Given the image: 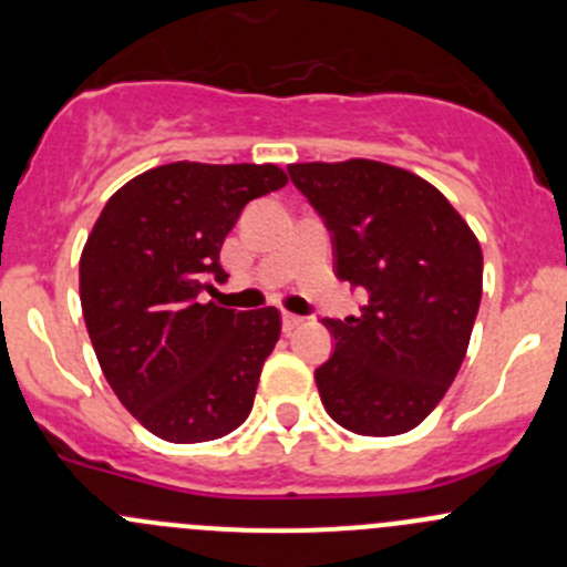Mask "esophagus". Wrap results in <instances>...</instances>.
I'll use <instances>...</instances> for the list:
<instances>
[{
  "label": "esophagus",
  "mask_w": 567,
  "mask_h": 567,
  "mask_svg": "<svg viewBox=\"0 0 567 567\" xmlns=\"http://www.w3.org/2000/svg\"><path fill=\"white\" fill-rule=\"evenodd\" d=\"M301 320H305V318L293 316V312H282V331H288V334H290L293 329H299Z\"/></svg>",
  "instance_id": "34e87169"
}]
</instances>
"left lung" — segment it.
<instances>
[{"instance_id": "left-lung-1", "label": "left lung", "mask_w": 567, "mask_h": 567, "mask_svg": "<svg viewBox=\"0 0 567 567\" xmlns=\"http://www.w3.org/2000/svg\"><path fill=\"white\" fill-rule=\"evenodd\" d=\"M331 233L334 274L368 290L357 318H323L334 353L316 370L326 411L359 436L420 425L458 375L483 296V251L450 199L370 158L290 164Z\"/></svg>"}]
</instances>
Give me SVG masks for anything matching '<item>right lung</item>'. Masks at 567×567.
Here are the masks:
<instances>
[{"label":"right lung","instance_id":"obj_1","mask_svg":"<svg viewBox=\"0 0 567 567\" xmlns=\"http://www.w3.org/2000/svg\"><path fill=\"white\" fill-rule=\"evenodd\" d=\"M285 183L274 164H164L117 188L84 244L79 296L95 357L164 442H210L249 416L279 310H227L203 293L227 279L219 249L244 205Z\"/></svg>","mask_w":567,"mask_h":567}]
</instances>
